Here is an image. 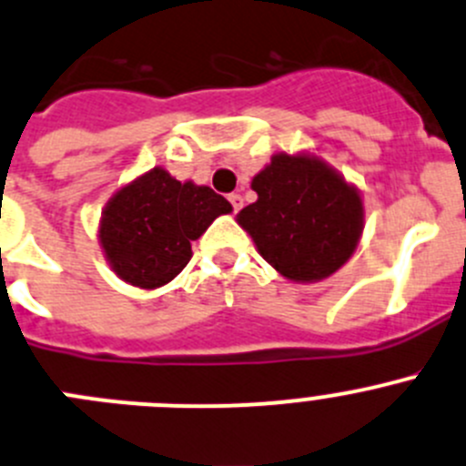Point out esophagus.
Segmentation results:
<instances>
[{"label": "esophagus", "instance_id": "1", "mask_svg": "<svg viewBox=\"0 0 466 466\" xmlns=\"http://www.w3.org/2000/svg\"><path fill=\"white\" fill-rule=\"evenodd\" d=\"M228 200H229V205H232L234 211H238L243 207V198L238 196V193H232V196H229Z\"/></svg>", "mask_w": 466, "mask_h": 466}]
</instances>
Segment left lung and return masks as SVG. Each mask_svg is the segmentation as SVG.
Listing matches in <instances>:
<instances>
[{
    "instance_id": "obj_1",
    "label": "left lung",
    "mask_w": 466,
    "mask_h": 466,
    "mask_svg": "<svg viewBox=\"0 0 466 466\" xmlns=\"http://www.w3.org/2000/svg\"><path fill=\"white\" fill-rule=\"evenodd\" d=\"M250 187L257 202L238 211L237 223L282 278L320 282L353 257L364 229L362 196L320 157L278 152Z\"/></svg>"
}]
</instances>
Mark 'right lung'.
Instances as JSON below:
<instances>
[{
    "label": "right lung",
    "mask_w": 466,
    "mask_h": 466,
    "mask_svg": "<svg viewBox=\"0 0 466 466\" xmlns=\"http://www.w3.org/2000/svg\"><path fill=\"white\" fill-rule=\"evenodd\" d=\"M232 205L209 187L179 182L166 168L120 187L99 218L97 238L111 270L138 289H157L182 273L200 238Z\"/></svg>",
    "instance_id": "obj_1"
}]
</instances>
